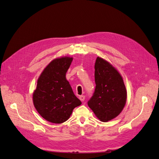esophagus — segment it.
I'll return each mask as SVG.
<instances>
[{
    "label": "esophagus",
    "mask_w": 159,
    "mask_h": 159,
    "mask_svg": "<svg viewBox=\"0 0 159 159\" xmlns=\"http://www.w3.org/2000/svg\"><path fill=\"white\" fill-rule=\"evenodd\" d=\"M79 99H80V101H81V102H84V101L85 100V96L84 95H80L79 97Z\"/></svg>",
    "instance_id": "1"
}]
</instances>
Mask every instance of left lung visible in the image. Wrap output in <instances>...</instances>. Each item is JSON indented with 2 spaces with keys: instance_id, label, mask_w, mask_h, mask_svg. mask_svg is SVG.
<instances>
[{
  "instance_id": "left-lung-1",
  "label": "left lung",
  "mask_w": 159,
  "mask_h": 159,
  "mask_svg": "<svg viewBox=\"0 0 159 159\" xmlns=\"http://www.w3.org/2000/svg\"><path fill=\"white\" fill-rule=\"evenodd\" d=\"M95 91L88 105L101 121L107 122L118 116L125 105V86L118 71L99 57L95 63Z\"/></svg>"
}]
</instances>
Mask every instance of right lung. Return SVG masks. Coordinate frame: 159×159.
<instances>
[{
    "label": "right lung",
    "instance_id": "right-lung-1",
    "mask_svg": "<svg viewBox=\"0 0 159 159\" xmlns=\"http://www.w3.org/2000/svg\"><path fill=\"white\" fill-rule=\"evenodd\" d=\"M73 57L68 56L53 60L38 79L33 103L38 113L49 122L66 121L74 109L81 104L66 78Z\"/></svg>",
    "mask_w": 159,
    "mask_h": 159
}]
</instances>
